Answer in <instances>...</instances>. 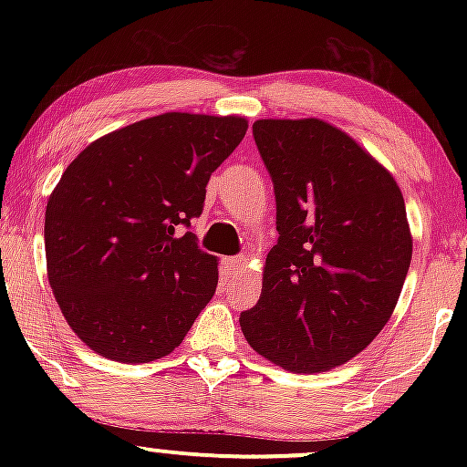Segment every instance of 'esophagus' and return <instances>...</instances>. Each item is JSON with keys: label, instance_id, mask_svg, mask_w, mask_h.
I'll return each instance as SVG.
<instances>
[{"label": "esophagus", "instance_id": "34e87169", "mask_svg": "<svg viewBox=\"0 0 467 467\" xmlns=\"http://www.w3.org/2000/svg\"><path fill=\"white\" fill-rule=\"evenodd\" d=\"M223 265H226V272L228 275H239V272H244L245 267H248V259L245 256H228L226 261H223Z\"/></svg>", "mask_w": 467, "mask_h": 467}]
</instances>
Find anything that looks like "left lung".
<instances>
[{"instance_id":"1","label":"left lung","mask_w":467,"mask_h":467,"mask_svg":"<svg viewBox=\"0 0 467 467\" xmlns=\"http://www.w3.org/2000/svg\"><path fill=\"white\" fill-rule=\"evenodd\" d=\"M252 133L275 182L278 241L241 331L276 367L329 371L367 349L398 305L412 256L404 197L320 118H261Z\"/></svg>"}]
</instances>
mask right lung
<instances>
[{"label": "right lung", "mask_w": 467, "mask_h": 467, "mask_svg": "<svg viewBox=\"0 0 467 467\" xmlns=\"http://www.w3.org/2000/svg\"><path fill=\"white\" fill-rule=\"evenodd\" d=\"M244 116L166 111L99 138L46 206L47 281L89 349L125 364L169 356L217 289V256L178 237L211 173L244 140Z\"/></svg>", "instance_id": "add662e5"}]
</instances>
